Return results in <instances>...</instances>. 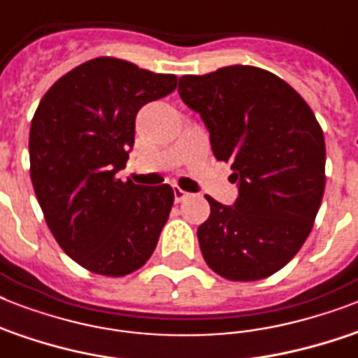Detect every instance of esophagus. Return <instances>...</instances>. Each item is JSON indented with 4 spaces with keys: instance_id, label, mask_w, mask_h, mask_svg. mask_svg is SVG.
Returning <instances> with one entry per match:
<instances>
[{
    "instance_id": "1",
    "label": "esophagus",
    "mask_w": 358,
    "mask_h": 358,
    "mask_svg": "<svg viewBox=\"0 0 358 358\" xmlns=\"http://www.w3.org/2000/svg\"><path fill=\"white\" fill-rule=\"evenodd\" d=\"M173 191H174V201H176V202L185 201V199H187V196H189V193H187V191L180 189V187H174Z\"/></svg>"
}]
</instances>
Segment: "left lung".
<instances>
[{"label": "left lung", "instance_id": "8db88e82", "mask_svg": "<svg viewBox=\"0 0 358 358\" xmlns=\"http://www.w3.org/2000/svg\"><path fill=\"white\" fill-rule=\"evenodd\" d=\"M180 98L201 115L213 156L229 162L234 206L212 196L199 227L202 256L234 282L282 269L310 234L325 189V139L308 103L264 69L234 64L182 76Z\"/></svg>", "mask_w": 358, "mask_h": 358}]
</instances>
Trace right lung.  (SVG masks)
Returning a JSON list of instances; mask_svg holds the SVG:
<instances>
[{"label": "right lung", "instance_id": "add662e5", "mask_svg": "<svg viewBox=\"0 0 358 358\" xmlns=\"http://www.w3.org/2000/svg\"><path fill=\"white\" fill-rule=\"evenodd\" d=\"M178 78L115 57L76 66L50 87L31 120V182L48 229L89 271L124 277L146 264L174 202L171 185L122 182L135 117Z\"/></svg>", "mask_w": 358, "mask_h": 358}]
</instances>
